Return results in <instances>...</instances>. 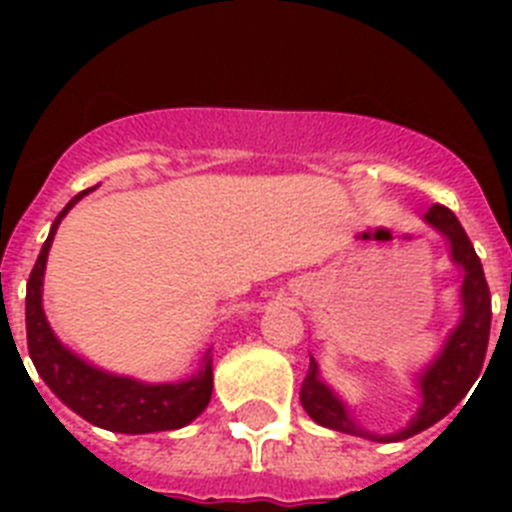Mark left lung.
<instances>
[{"instance_id":"left-lung-1","label":"left lung","mask_w":512,"mask_h":512,"mask_svg":"<svg viewBox=\"0 0 512 512\" xmlns=\"http://www.w3.org/2000/svg\"><path fill=\"white\" fill-rule=\"evenodd\" d=\"M425 223H431L433 228L441 230L449 238L451 256H454L456 264L464 266V284H461L464 315H461V323L451 330L449 341L438 354V359L428 364V369L420 377V408L415 418L410 420L408 428L384 438L361 431L359 425L351 420V415L346 413L343 402L320 382L318 364H315V359H310V369H307L300 387V402L315 423L325 425L330 431L377 438V441H405V438L415 436V433L425 431L441 418H446L467 397L469 387L482 372L492 320V297L485 271H482V261H479L469 235L464 233L449 207L433 205L425 212Z\"/></svg>"}]
</instances>
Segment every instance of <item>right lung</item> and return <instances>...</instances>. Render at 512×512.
Returning <instances> with one entry per match:
<instances>
[{
    "label": "right lung",
    "mask_w": 512,
    "mask_h": 512,
    "mask_svg": "<svg viewBox=\"0 0 512 512\" xmlns=\"http://www.w3.org/2000/svg\"><path fill=\"white\" fill-rule=\"evenodd\" d=\"M89 192V189H87ZM87 192H79L69 205L58 212L53 228L45 238L40 256L35 261L25 295V328L27 351L43 379L61 402H66L76 415L92 425L115 433H156L174 431L192 423L207 408L212 395V359L210 351L202 359L200 372L184 382L174 384H143L138 379L117 377L87 364L53 336L45 320L40 287L53 235L61 225L63 215L76 205Z\"/></svg>",
    "instance_id": "right-lung-1"
}]
</instances>
